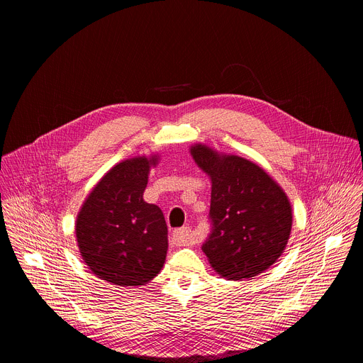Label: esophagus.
Here are the masks:
<instances>
[{"instance_id": "1", "label": "esophagus", "mask_w": 363, "mask_h": 363, "mask_svg": "<svg viewBox=\"0 0 363 363\" xmlns=\"http://www.w3.org/2000/svg\"><path fill=\"white\" fill-rule=\"evenodd\" d=\"M190 233H191V230H190L189 227L177 228V230H174V233H173V238H174L179 244L186 245V244L189 242V240H190Z\"/></svg>"}]
</instances>
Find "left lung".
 Segmentation results:
<instances>
[{"instance_id": "left-lung-1", "label": "left lung", "mask_w": 363, "mask_h": 363, "mask_svg": "<svg viewBox=\"0 0 363 363\" xmlns=\"http://www.w3.org/2000/svg\"><path fill=\"white\" fill-rule=\"evenodd\" d=\"M211 176V231L202 244L212 267L241 281L269 269L288 244L292 211L284 190L255 162L219 157L205 145L191 148Z\"/></svg>"}]
</instances>
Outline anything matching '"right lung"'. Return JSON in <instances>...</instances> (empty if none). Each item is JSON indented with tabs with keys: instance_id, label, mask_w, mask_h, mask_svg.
Segmentation results:
<instances>
[{
	"instance_id": "right-lung-1",
	"label": "right lung",
	"mask_w": 363,
	"mask_h": 363,
	"mask_svg": "<svg viewBox=\"0 0 363 363\" xmlns=\"http://www.w3.org/2000/svg\"><path fill=\"white\" fill-rule=\"evenodd\" d=\"M145 157L115 165L82 205L77 225L79 253L103 281L144 285L161 270L169 240L162 211L143 199L150 167Z\"/></svg>"
}]
</instances>
